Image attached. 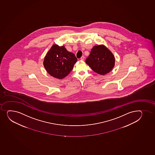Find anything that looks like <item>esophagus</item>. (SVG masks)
I'll use <instances>...</instances> for the list:
<instances>
[{
    "instance_id": "esophagus-1",
    "label": "esophagus",
    "mask_w": 155,
    "mask_h": 155,
    "mask_svg": "<svg viewBox=\"0 0 155 155\" xmlns=\"http://www.w3.org/2000/svg\"><path fill=\"white\" fill-rule=\"evenodd\" d=\"M85 57L84 56H82L81 58V60L82 61L84 60V59H85Z\"/></svg>"
}]
</instances>
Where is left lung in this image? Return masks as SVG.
Segmentation results:
<instances>
[{
	"label": "left lung",
	"instance_id": "1",
	"mask_svg": "<svg viewBox=\"0 0 155 155\" xmlns=\"http://www.w3.org/2000/svg\"><path fill=\"white\" fill-rule=\"evenodd\" d=\"M86 63L94 71L104 75L114 67L115 58L112 53L104 46H95L87 58Z\"/></svg>",
	"mask_w": 155,
	"mask_h": 155
}]
</instances>
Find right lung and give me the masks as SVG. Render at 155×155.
I'll use <instances>...</instances> for the list:
<instances>
[{
    "label": "right lung",
    "mask_w": 155,
    "mask_h": 155,
    "mask_svg": "<svg viewBox=\"0 0 155 155\" xmlns=\"http://www.w3.org/2000/svg\"><path fill=\"white\" fill-rule=\"evenodd\" d=\"M77 61L75 55L64 46L54 45L46 55L43 65L50 75L62 79L68 75Z\"/></svg>",
    "instance_id": "1"
}]
</instances>
